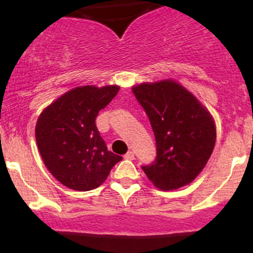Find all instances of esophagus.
Masks as SVG:
<instances>
[{
    "mask_svg": "<svg viewBox=\"0 0 253 253\" xmlns=\"http://www.w3.org/2000/svg\"><path fill=\"white\" fill-rule=\"evenodd\" d=\"M134 152H133V151H128V152L126 153V155H125V157L124 158L125 159H128V161H133V159H134Z\"/></svg>",
    "mask_w": 253,
    "mask_h": 253,
    "instance_id": "34e87169",
    "label": "esophagus"
}]
</instances>
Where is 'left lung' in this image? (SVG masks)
<instances>
[{"instance_id": "obj_1", "label": "left lung", "mask_w": 253, "mask_h": 253, "mask_svg": "<svg viewBox=\"0 0 253 253\" xmlns=\"http://www.w3.org/2000/svg\"><path fill=\"white\" fill-rule=\"evenodd\" d=\"M149 117L157 156L141 169L157 188L178 189L201 172L214 150L213 118L193 94L173 81L133 86Z\"/></svg>"}]
</instances>
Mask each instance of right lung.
Here are the masks:
<instances>
[{
  "label": "right lung",
  "instance_id": "1",
  "mask_svg": "<svg viewBox=\"0 0 253 253\" xmlns=\"http://www.w3.org/2000/svg\"><path fill=\"white\" fill-rule=\"evenodd\" d=\"M119 86H78L60 96L40 114L36 139L48 171L70 189L100 187L123 157L107 149L95 120L117 96Z\"/></svg>",
  "mask_w": 253,
  "mask_h": 253
}]
</instances>
